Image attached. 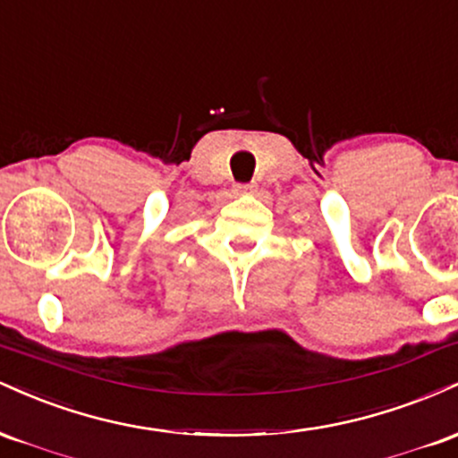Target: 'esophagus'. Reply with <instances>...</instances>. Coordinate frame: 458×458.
<instances>
[{
	"instance_id": "esophagus-1",
	"label": "esophagus",
	"mask_w": 458,
	"mask_h": 458,
	"mask_svg": "<svg viewBox=\"0 0 458 458\" xmlns=\"http://www.w3.org/2000/svg\"><path fill=\"white\" fill-rule=\"evenodd\" d=\"M234 191L236 193H251L254 191V185H250V182H239V185H234Z\"/></svg>"
}]
</instances>
